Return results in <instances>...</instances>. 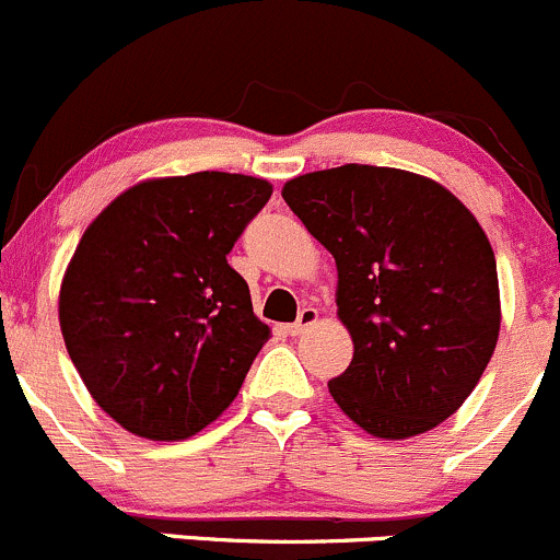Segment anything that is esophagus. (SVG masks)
Here are the masks:
<instances>
[{"label":"esophagus","instance_id":"34e87169","mask_svg":"<svg viewBox=\"0 0 560 560\" xmlns=\"http://www.w3.org/2000/svg\"><path fill=\"white\" fill-rule=\"evenodd\" d=\"M318 320V310L315 307H302L299 310V318L291 323V326H285V331L291 334V337H302L304 331H307L310 326H313V323Z\"/></svg>","mask_w":560,"mask_h":560}]
</instances>
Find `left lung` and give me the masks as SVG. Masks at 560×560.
<instances>
[{
  "instance_id": "obj_1",
  "label": "left lung",
  "mask_w": 560,
  "mask_h": 560,
  "mask_svg": "<svg viewBox=\"0 0 560 560\" xmlns=\"http://www.w3.org/2000/svg\"><path fill=\"white\" fill-rule=\"evenodd\" d=\"M285 205L337 261L353 361L328 383L374 436L405 440L447 420L499 339V278L480 223L434 180L345 164L293 177Z\"/></svg>"
}]
</instances>
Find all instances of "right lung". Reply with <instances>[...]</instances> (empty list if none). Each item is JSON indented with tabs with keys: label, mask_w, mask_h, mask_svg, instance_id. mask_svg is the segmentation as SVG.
Returning <instances> with one entry per match:
<instances>
[{
	"label": "right lung",
	"mask_w": 560,
	"mask_h": 560,
	"mask_svg": "<svg viewBox=\"0 0 560 560\" xmlns=\"http://www.w3.org/2000/svg\"><path fill=\"white\" fill-rule=\"evenodd\" d=\"M267 180L196 172L120 194L61 282L67 353L94 401L145 440H186L240 394L269 326L226 256Z\"/></svg>",
	"instance_id": "add662e5"
}]
</instances>
